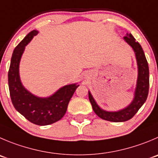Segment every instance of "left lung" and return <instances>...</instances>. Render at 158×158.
I'll list each match as a JSON object with an SVG mask.
<instances>
[{
	"instance_id": "left-lung-1",
	"label": "left lung",
	"mask_w": 158,
	"mask_h": 158,
	"mask_svg": "<svg viewBox=\"0 0 158 158\" xmlns=\"http://www.w3.org/2000/svg\"><path fill=\"white\" fill-rule=\"evenodd\" d=\"M124 40L134 50L138 65L137 82L133 102L127 108L118 112H107L98 106L90 91H88L90 102L96 115L102 119L115 123L126 122L133 118L146 102L149 91V67L143 50L130 33L124 37Z\"/></svg>"
}]
</instances>
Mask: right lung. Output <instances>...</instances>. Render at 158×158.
Instances as JSON below:
<instances>
[{"instance_id": "obj_1", "label": "right lung", "mask_w": 158, "mask_h": 158, "mask_svg": "<svg viewBox=\"0 0 158 158\" xmlns=\"http://www.w3.org/2000/svg\"><path fill=\"white\" fill-rule=\"evenodd\" d=\"M37 34L36 30L31 31L15 49L8 70V86L15 109L31 123L46 126L63 118L69 102L79 85H66L49 98L37 97L24 88L19 77V63L25 46Z\"/></svg>"}]
</instances>
